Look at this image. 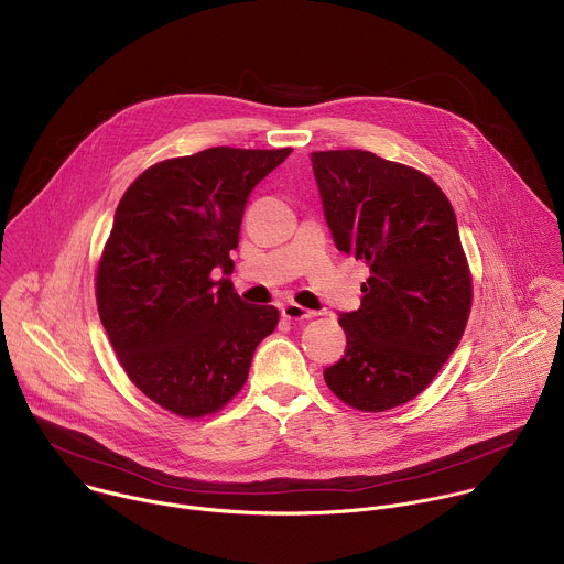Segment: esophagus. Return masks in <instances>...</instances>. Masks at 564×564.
I'll return each instance as SVG.
<instances>
[{
    "label": "esophagus",
    "mask_w": 564,
    "mask_h": 564,
    "mask_svg": "<svg viewBox=\"0 0 564 564\" xmlns=\"http://www.w3.org/2000/svg\"><path fill=\"white\" fill-rule=\"evenodd\" d=\"M315 315H317L315 311L304 308V306H300V304H295V302L282 304V317H286V319H311V317H315Z\"/></svg>",
    "instance_id": "34e87169"
}]
</instances>
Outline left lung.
I'll return each mask as SVG.
<instances>
[{
  "instance_id": "obj_1",
  "label": "left lung",
  "mask_w": 564,
  "mask_h": 564,
  "mask_svg": "<svg viewBox=\"0 0 564 564\" xmlns=\"http://www.w3.org/2000/svg\"><path fill=\"white\" fill-rule=\"evenodd\" d=\"M311 163L335 247L370 269L361 306L339 313L346 352L324 379L348 405L383 412L425 390L463 337L471 278L456 216L432 178L372 152Z\"/></svg>"
}]
</instances>
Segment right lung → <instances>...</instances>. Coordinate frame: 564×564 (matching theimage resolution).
Here are the masks:
<instances>
[{
    "mask_svg": "<svg viewBox=\"0 0 564 564\" xmlns=\"http://www.w3.org/2000/svg\"><path fill=\"white\" fill-rule=\"evenodd\" d=\"M293 150L209 148L145 170L123 194L97 271V306L132 383L196 419L240 392L278 326L227 278L251 189Z\"/></svg>",
    "mask_w": 564,
    "mask_h": 564,
    "instance_id": "right-lung-1",
    "label": "right lung"
}]
</instances>
